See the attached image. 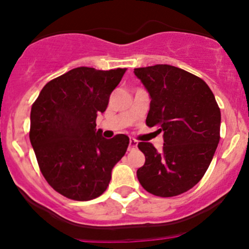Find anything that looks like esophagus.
<instances>
[{
  "label": "esophagus",
  "instance_id": "1",
  "mask_svg": "<svg viewBox=\"0 0 249 249\" xmlns=\"http://www.w3.org/2000/svg\"><path fill=\"white\" fill-rule=\"evenodd\" d=\"M137 148V141L135 139H130V142H129V150H132V149H136Z\"/></svg>",
  "mask_w": 249,
  "mask_h": 249
}]
</instances>
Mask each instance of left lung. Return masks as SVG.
<instances>
[{"mask_svg":"<svg viewBox=\"0 0 249 249\" xmlns=\"http://www.w3.org/2000/svg\"><path fill=\"white\" fill-rule=\"evenodd\" d=\"M150 97L145 124L159 126L164 147L140 142L145 162L137 170L141 185L157 196L185 193L200 182L219 143L220 109L201 78L171 65L135 69Z\"/></svg>","mask_w":249,"mask_h":249,"instance_id":"8db88e82","label":"left lung"}]
</instances>
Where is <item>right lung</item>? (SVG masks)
Segmentation results:
<instances>
[{"mask_svg": "<svg viewBox=\"0 0 249 249\" xmlns=\"http://www.w3.org/2000/svg\"><path fill=\"white\" fill-rule=\"evenodd\" d=\"M125 72L77 67L47 83L32 105L30 141L39 169L53 189L69 199L100 196L126 152V135L107 140L96 130L97 115L106 110Z\"/></svg>", "mask_w": 249, "mask_h": 249, "instance_id": "obj_1", "label": "right lung"}]
</instances>
